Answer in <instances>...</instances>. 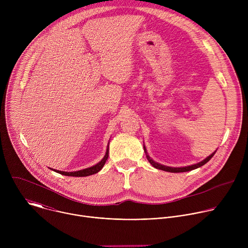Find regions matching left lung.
Here are the masks:
<instances>
[{
  "label": "left lung",
  "mask_w": 248,
  "mask_h": 248,
  "mask_svg": "<svg viewBox=\"0 0 248 248\" xmlns=\"http://www.w3.org/2000/svg\"><path fill=\"white\" fill-rule=\"evenodd\" d=\"M206 161V160H205ZM205 161H203V162H201V163H199V164H196L195 166H191V167H188V168H184L185 170H191V169H194V168H197V167H200L201 165H203L204 164V162ZM149 162L155 167V168H157V169H165L164 168V166H162V165H159V164H156V163H154L152 160H149Z\"/></svg>",
  "instance_id": "1"
}]
</instances>
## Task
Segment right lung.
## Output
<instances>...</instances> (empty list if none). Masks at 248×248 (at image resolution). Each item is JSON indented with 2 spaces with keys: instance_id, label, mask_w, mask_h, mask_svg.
I'll return each mask as SVG.
<instances>
[{
  "instance_id": "1",
  "label": "right lung",
  "mask_w": 248,
  "mask_h": 248,
  "mask_svg": "<svg viewBox=\"0 0 248 248\" xmlns=\"http://www.w3.org/2000/svg\"><path fill=\"white\" fill-rule=\"evenodd\" d=\"M108 151V150H107ZM108 153L107 152L104 157V159L99 163L97 164L96 166L92 167V168H89V169H86V170H79V171H76V172H65V174L67 175H73V176H87V175H91V174H94V173H97L99 170H101L106 163V161H107L108 159ZM59 171V170H58ZM63 174H64V171H62Z\"/></svg>"
}]
</instances>
